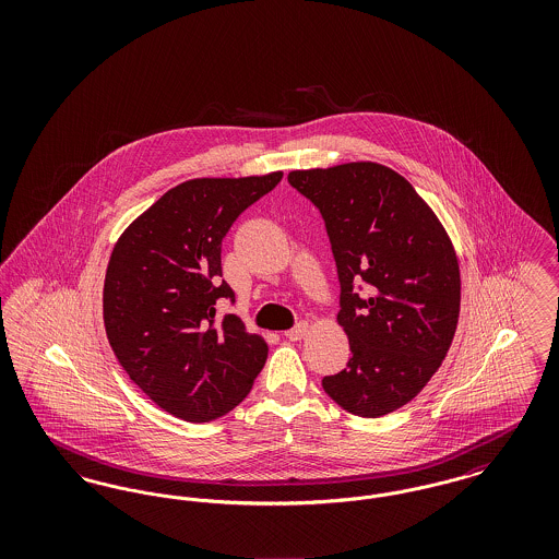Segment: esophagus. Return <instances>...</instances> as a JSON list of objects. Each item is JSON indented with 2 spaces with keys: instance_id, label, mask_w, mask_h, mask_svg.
<instances>
[{
  "instance_id": "34e87169",
  "label": "esophagus",
  "mask_w": 559,
  "mask_h": 559,
  "mask_svg": "<svg viewBox=\"0 0 559 559\" xmlns=\"http://www.w3.org/2000/svg\"><path fill=\"white\" fill-rule=\"evenodd\" d=\"M306 333H308V322H297L293 329L285 331V337L292 342H299L306 337Z\"/></svg>"
}]
</instances>
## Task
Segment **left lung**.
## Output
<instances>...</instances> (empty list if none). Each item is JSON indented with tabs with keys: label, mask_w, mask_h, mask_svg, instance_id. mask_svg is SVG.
I'll list each match as a JSON object with an SVG mask.
<instances>
[{
	"label": "left lung",
	"mask_w": 559,
	"mask_h": 559,
	"mask_svg": "<svg viewBox=\"0 0 559 559\" xmlns=\"http://www.w3.org/2000/svg\"><path fill=\"white\" fill-rule=\"evenodd\" d=\"M289 185L319 207L342 287L337 322L352 358L322 388L352 415L394 413L440 369L456 331L461 274L451 239L411 182L385 165L297 169Z\"/></svg>",
	"instance_id": "8db88e82"
}]
</instances>
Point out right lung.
<instances>
[{"mask_svg":"<svg viewBox=\"0 0 559 559\" xmlns=\"http://www.w3.org/2000/svg\"><path fill=\"white\" fill-rule=\"evenodd\" d=\"M283 171L197 178L167 190L135 217L108 260L103 312L108 344L133 383L169 415L213 421L249 394L264 369L266 342L239 317L222 276V240Z\"/></svg>","mask_w":559,"mask_h":559,"instance_id":"right-lung-1","label":"right lung"}]
</instances>
